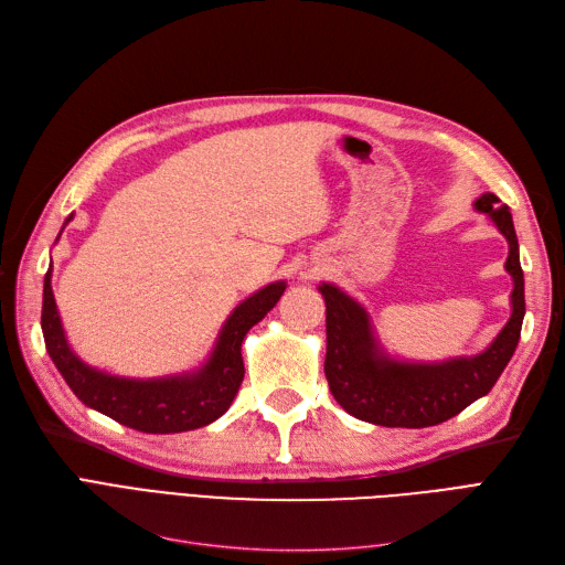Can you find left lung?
<instances>
[{
	"label": "left lung",
	"mask_w": 565,
	"mask_h": 565,
	"mask_svg": "<svg viewBox=\"0 0 565 565\" xmlns=\"http://www.w3.org/2000/svg\"><path fill=\"white\" fill-rule=\"evenodd\" d=\"M473 210L486 214L509 245L504 270L514 289L509 295L511 316L500 334L473 355H452L446 361H405L391 355L374 330L365 306L334 282H320L324 299L328 353L324 377L334 401L355 419L380 426L424 429L446 422L486 393L500 380L514 355L525 316L523 270L519 237L507 204L498 195L483 193Z\"/></svg>",
	"instance_id": "8db88e82"
}]
</instances>
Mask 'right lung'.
I'll return each instance as SVG.
<instances>
[{
    "mask_svg": "<svg viewBox=\"0 0 565 565\" xmlns=\"http://www.w3.org/2000/svg\"><path fill=\"white\" fill-rule=\"evenodd\" d=\"M73 218V214L65 218ZM63 224V228H65ZM61 228V233H63ZM58 233V237H61ZM56 237V241H58ZM287 282H268L243 299L221 324L214 347L204 361L185 372L164 377H119L98 370L73 351L63 330L51 289V266L44 276L42 332L51 361L75 396L96 413L143 434H181L207 426L226 413L245 377L243 339L278 303Z\"/></svg>",
    "mask_w": 565,
    "mask_h": 565,
    "instance_id": "add662e5",
    "label": "right lung"
}]
</instances>
